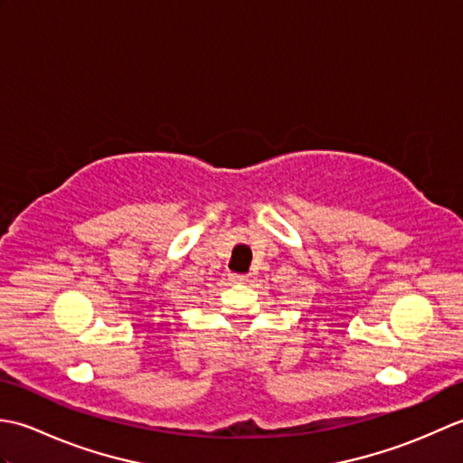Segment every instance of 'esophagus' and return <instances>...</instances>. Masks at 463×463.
<instances>
[{"label":"esophagus","instance_id":"34e87169","mask_svg":"<svg viewBox=\"0 0 463 463\" xmlns=\"http://www.w3.org/2000/svg\"><path fill=\"white\" fill-rule=\"evenodd\" d=\"M231 282L244 284V282H247V277H244V274H241V277H231Z\"/></svg>","mask_w":463,"mask_h":463}]
</instances>
